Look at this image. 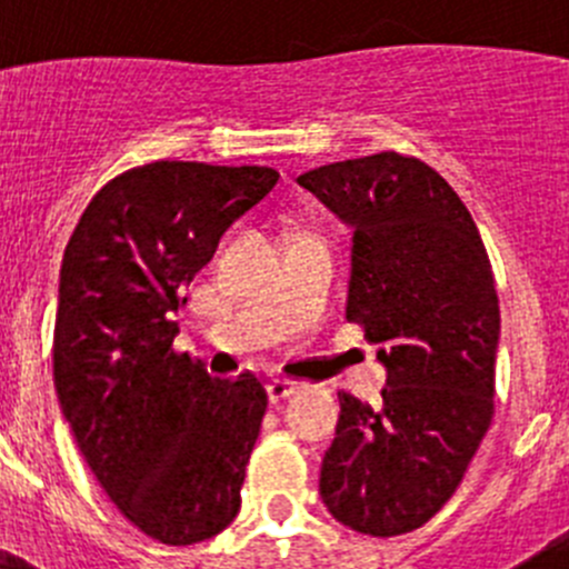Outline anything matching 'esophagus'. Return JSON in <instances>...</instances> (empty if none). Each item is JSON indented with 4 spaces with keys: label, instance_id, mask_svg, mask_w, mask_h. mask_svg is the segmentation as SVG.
<instances>
[{
    "label": "esophagus",
    "instance_id": "1",
    "mask_svg": "<svg viewBox=\"0 0 569 569\" xmlns=\"http://www.w3.org/2000/svg\"><path fill=\"white\" fill-rule=\"evenodd\" d=\"M295 393H297V382H291V380H272L267 386L269 401H283Z\"/></svg>",
    "mask_w": 569,
    "mask_h": 569
}]
</instances>
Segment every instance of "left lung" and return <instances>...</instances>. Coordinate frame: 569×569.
Instances as JSON below:
<instances>
[{
    "instance_id": "8db88e82",
    "label": "left lung",
    "mask_w": 569,
    "mask_h": 569,
    "mask_svg": "<svg viewBox=\"0 0 569 569\" xmlns=\"http://www.w3.org/2000/svg\"><path fill=\"white\" fill-rule=\"evenodd\" d=\"M352 228L347 319L377 343V407L338 393L319 492L338 523L396 537L460 487L492 421L501 332L479 228L443 176L382 151L297 178Z\"/></svg>"
}]
</instances>
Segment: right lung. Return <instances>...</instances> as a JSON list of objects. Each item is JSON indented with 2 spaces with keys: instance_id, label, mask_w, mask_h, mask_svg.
Wrapping results in <instances>:
<instances>
[{
  "instance_id": "obj_1",
  "label": "right lung",
  "mask_w": 569,
  "mask_h": 569,
  "mask_svg": "<svg viewBox=\"0 0 569 569\" xmlns=\"http://www.w3.org/2000/svg\"><path fill=\"white\" fill-rule=\"evenodd\" d=\"M278 170L151 162L104 183L62 256L54 388L79 451L129 523L164 545L214 537L242 507L267 391L178 355L183 289Z\"/></svg>"
}]
</instances>
